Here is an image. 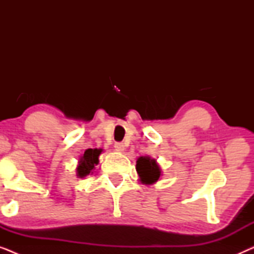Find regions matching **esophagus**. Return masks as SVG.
Returning a JSON list of instances; mask_svg holds the SVG:
<instances>
[{"instance_id":"obj_1","label":"esophagus","mask_w":254,"mask_h":254,"mask_svg":"<svg viewBox=\"0 0 254 254\" xmlns=\"http://www.w3.org/2000/svg\"><path fill=\"white\" fill-rule=\"evenodd\" d=\"M114 148H116L117 151H124L125 144L123 143V142H116V143H114Z\"/></svg>"}]
</instances>
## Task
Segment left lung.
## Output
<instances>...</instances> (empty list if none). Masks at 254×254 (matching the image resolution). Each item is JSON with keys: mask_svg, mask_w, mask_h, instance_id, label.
Listing matches in <instances>:
<instances>
[{"mask_svg": "<svg viewBox=\"0 0 254 254\" xmlns=\"http://www.w3.org/2000/svg\"><path fill=\"white\" fill-rule=\"evenodd\" d=\"M136 171L140 176L142 184L151 185L157 182L161 177V169L156 164L155 159H151L148 156L140 157L136 162Z\"/></svg>", "mask_w": 254, "mask_h": 254, "instance_id": "obj_1", "label": "left lung"}]
</instances>
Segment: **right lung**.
Returning <instances> with one entry per match:
<instances>
[{
	"label": "right lung",
	"instance_id": "1",
	"mask_svg": "<svg viewBox=\"0 0 254 254\" xmlns=\"http://www.w3.org/2000/svg\"><path fill=\"white\" fill-rule=\"evenodd\" d=\"M102 152V149H86L84 155L79 158L77 166V176L79 178H84L91 173L95 169V165L98 164V157Z\"/></svg>",
	"mask_w": 254,
	"mask_h": 254
}]
</instances>
